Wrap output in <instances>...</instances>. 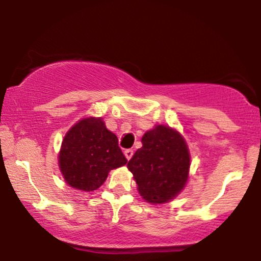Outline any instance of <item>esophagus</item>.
<instances>
[{
  "label": "esophagus",
  "instance_id": "34e87169",
  "mask_svg": "<svg viewBox=\"0 0 261 261\" xmlns=\"http://www.w3.org/2000/svg\"><path fill=\"white\" fill-rule=\"evenodd\" d=\"M124 154H125V157H126V160L128 161V160H131V158H133L134 151H133V149H125Z\"/></svg>",
  "mask_w": 261,
  "mask_h": 261
}]
</instances>
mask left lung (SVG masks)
<instances>
[{
	"mask_svg": "<svg viewBox=\"0 0 261 261\" xmlns=\"http://www.w3.org/2000/svg\"><path fill=\"white\" fill-rule=\"evenodd\" d=\"M142 147L127 163L140 195L147 202L164 203L185 188L190 169V153L179 131L155 125L141 139Z\"/></svg>",
	"mask_w": 261,
	"mask_h": 261,
	"instance_id": "1",
	"label": "left lung"
}]
</instances>
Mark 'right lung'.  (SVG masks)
Segmentation results:
<instances>
[{
  "instance_id": "1",
  "label": "right lung",
  "mask_w": 261,
  "mask_h": 261,
  "mask_svg": "<svg viewBox=\"0 0 261 261\" xmlns=\"http://www.w3.org/2000/svg\"><path fill=\"white\" fill-rule=\"evenodd\" d=\"M127 160L118 145V137L101 118H83L65 135L59 152V167L66 184L83 191L97 190L112 169Z\"/></svg>"
}]
</instances>
